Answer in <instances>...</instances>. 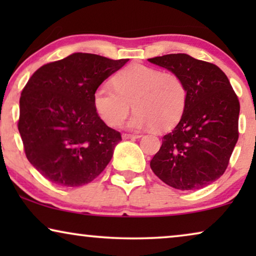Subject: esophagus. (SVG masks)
I'll use <instances>...</instances> for the list:
<instances>
[{
  "mask_svg": "<svg viewBox=\"0 0 256 256\" xmlns=\"http://www.w3.org/2000/svg\"><path fill=\"white\" fill-rule=\"evenodd\" d=\"M141 134H124L122 135V138L124 140H134V138H141Z\"/></svg>",
  "mask_w": 256,
  "mask_h": 256,
  "instance_id": "1",
  "label": "esophagus"
}]
</instances>
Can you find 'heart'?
Instances as JSON below:
<instances>
[{
	"label": "heart",
	"mask_w": 256,
	"mask_h": 256,
	"mask_svg": "<svg viewBox=\"0 0 256 256\" xmlns=\"http://www.w3.org/2000/svg\"><path fill=\"white\" fill-rule=\"evenodd\" d=\"M188 101V90L176 73L146 65H130L118 72L114 86L104 84L94 93V107L108 126L116 127L135 113L128 127L168 130L180 121Z\"/></svg>",
	"instance_id": "obj_1"
}]
</instances>
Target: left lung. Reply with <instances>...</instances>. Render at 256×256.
<instances>
[{
  "label": "left lung",
  "instance_id": "8db88e82",
  "mask_svg": "<svg viewBox=\"0 0 256 256\" xmlns=\"http://www.w3.org/2000/svg\"><path fill=\"white\" fill-rule=\"evenodd\" d=\"M183 79L188 101L180 122L164 135L150 160L154 174L171 188L198 190L225 172L239 138L240 104L218 66L186 54L148 59Z\"/></svg>",
  "mask_w": 256,
  "mask_h": 256
}]
</instances>
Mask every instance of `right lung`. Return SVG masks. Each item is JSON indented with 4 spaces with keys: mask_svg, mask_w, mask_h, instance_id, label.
I'll return each instance as SVG.
<instances>
[{
    "mask_svg": "<svg viewBox=\"0 0 256 256\" xmlns=\"http://www.w3.org/2000/svg\"><path fill=\"white\" fill-rule=\"evenodd\" d=\"M128 60L76 52L31 76L20 94L18 130L26 158L46 180L82 186L110 163L121 134L98 115L94 93Z\"/></svg>",
    "mask_w": 256,
    "mask_h": 256,
    "instance_id": "add662e5",
    "label": "right lung"
}]
</instances>
